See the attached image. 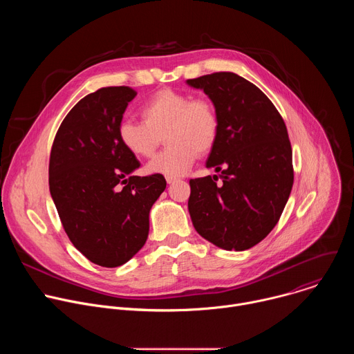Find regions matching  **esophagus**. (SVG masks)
Here are the masks:
<instances>
[{
  "instance_id": "esophagus-1",
  "label": "esophagus",
  "mask_w": 354,
  "mask_h": 354,
  "mask_svg": "<svg viewBox=\"0 0 354 354\" xmlns=\"http://www.w3.org/2000/svg\"><path fill=\"white\" fill-rule=\"evenodd\" d=\"M178 179L176 178H167V183L168 185H172V183H175Z\"/></svg>"
}]
</instances>
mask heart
Masks as SVG:
<instances>
[{
	"instance_id": "heart-1",
	"label": "heart",
	"mask_w": 354,
	"mask_h": 354,
	"mask_svg": "<svg viewBox=\"0 0 354 354\" xmlns=\"http://www.w3.org/2000/svg\"><path fill=\"white\" fill-rule=\"evenodd\" d=\"M142 122L123 119L118 137L130 154L153 156L164 136L168 148L151 160L145 169L151 175L179 178L196 161L197 151L206 153L218 136V116L210 100L190 93L164 89L151 96L141 108Z\"/></svg>"
}]
</instances>
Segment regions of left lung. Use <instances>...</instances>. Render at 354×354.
Wrapping results in <instances>:
<instances>
[{"mask_svg": "<svg viewBox=\"0 0 354 354\" xmlns=\"http://www.w3.org/2000/svg\"><path fill=\"white\" fill-rule=\"evenodd\" d=\"M186 84L203 91L214 105L218 136L206 167L221 171L218 176L190 179L187 209L193 227L221 249L246 250L274 228L292 187L287 127L270 99L234 73Z\"/></svg>", "mask_w": 354, "mask_h": 354, "instance_id": "left-lung-1", "label": "left lung"}]
</instances>
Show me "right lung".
<instances>
[{
    "instance_id": "add662e5",
    "label": "right lung",
    "mask_w": 354,
    "mask_h": 354,
    "mask_svg": "<svg viewBox=\"0 0 354 354\" xmlns=\"http://www.w3.org/2000/svg\"><path fill=\"white\" fill-rule=\"evenodd\" d=\"M137 92L100 88L63 120L50 154L48 187L64 231L95 265L118 268L144 246L149 210L167 187L162 175L137 176L138 160L118 126Z\"/></svg>"
}]
</instances>
